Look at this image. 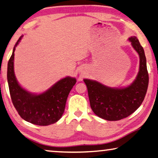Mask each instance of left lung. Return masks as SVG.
<instances>
[{
  "label": "left lung",
  "instance_id": "obj_1",
  "mask_svg": "<svg viewBox=\"0 0 158 158\" xmlns=\"http://www.w3.org/2000/svg\"><path fill=\"white\" fill-rule=\"evenodd\" d=\"M139 56V69L135 81L124 88H111L94 80L84 79L87 86L91 108L94 113L108 121H117L130 116L145 99L149 83L146 57L136 36L129 38Z\"/></svg>",
  "mask_w": 158,
  "mask_h": 158
}]
</instances>
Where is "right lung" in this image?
<instances>
[{
  "instance_id": "right-lung-1",
  "label": "right lung",
  "mask_w": 158,
  "mask_h": 158,
  "mask_svg": "<svg viewBox=\"0 0 158 158\" xmlns=\"http://www.w3.org/2000/svg\"><path fill=\"white\" fill-rule=\"evenodd\" d=\"M23 35L14 46L8 63L7 79L11 100L22 119L40 126H46L59 120L64 112L66 99L77 79L67 77L59 80L40 94L28 92L18 83L14 74V52Z\"/></svg>"
}]
</instances>
